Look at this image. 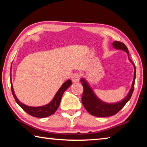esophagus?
I'll return each mask as SVG.
<instances>
[{
	"label": "esophagus",
	"instance_id": "1",
	"mask_svg": "<svg viewBox=\"0 0 147 147\" xmlns=\"http://www.w3.org/2000/svg\"><path fill=\"white\" fill-rule=\"evenodd\" d=\"M80 79V74L79 73H75L71 76V80L73 83H78Z\"/></svg>",
	"mask_w": 147,
	"mask_h": 147
}]
</instances>
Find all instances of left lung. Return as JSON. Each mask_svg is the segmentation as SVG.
<instances>
[{
    "mask_svg": "<svg viewBox=\"0 0 147 147\" xmlns=\"http://www.w3.org/2000/svg\"><path fill=\"white\" fill-rule=\"evenodd\" d=\"M113 48L116 50L125 51L127 53L128 60L134 66V79L132 83V86L128 92V94L126 96L124 99L121 100L119 101L113 103H109L100 99L95 94L94 90L92 88L88 82L86 80V79L82 78L80 79L81 83H82L84 88V92L83 96H82V102L86 110L91 115L97 117H109L116 114L118 112L121 110L123 107L127 104V102L129 101L132 96L134 89V83L136 79V67L134 64L129 57V53L127 46L124 43L118 42V41H114L112 43Z\"/></svg>",
    "mask_w": 147,
    "mask_h": 147,
    "instance_id": "8db88e82",
    "label": "left lung"
}]
</instances>
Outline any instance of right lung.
I'll return each instance as SVG.
<instances>
[{
    "label": "right lung",
    "mask_w": 147,
    "mask_h": 147,
    "mask_svg": "<svg viewBox=\"0 0 147 147\" xmlns=\"http://www.w3.org/2000/svg\"><path fill=\"white\" fill-rule=\"evenodd\" d=\"M71 85V81L70 79H68V80H67L66 82H64V83L62 84L60 88L58 90V91L57 92V93L55 94V96H54L52 100H51L49 103L40 107H30L22 103V102H20L19 99L17 98L16 95L15 94L12 82L11 81V92L13 96L14 97V99L17 102V103L26 112L28 113V114L32 115L33 117L39 118L47 117L48 116H50V115L53 114L55 112L56 110H57L58 107H59V105H60L61 100L64 92H65L67 88Z\"/></svg>",
    "instance_id": "obj_1"
}]
</instances>
